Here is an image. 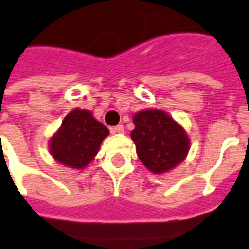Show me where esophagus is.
<instances>
[{"label": "esophagus", "instance_id": "34e87169", "mask_svg": "<svg viewBox=\"0 0 249 249\" xmlns=\"http://www.w3.org/2000/svg\"><path fill=\"white\" fill-rule=\"evenodd\" d=\"M110 132H112V134H123V132H124V127H123L122 124L114 126L110 128Z\"/></svg>", "mask_w": 249, "mask_h": 249}]
</instances>
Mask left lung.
Here are the masks:
<instances>
[{
    "instance_id": "8db88e82",
    "label": "left lung",
    "mask_w": 249,
    "mask_h": 249,
    "mask_svg": "<svg viewBox=\"0 0 249 249\" xmlns=\"http://www.w3.org/2000/svg\"><path fill=\"white\" fill-rule=\"evenodd\" d=\"M134 123L131 137L146 168L154 174H163L184 160L189 139L170 115L160 110H145L135 115Z\"/></svg>"
}]
</instances>
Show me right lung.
Instances as JSON below:
<instances>
[{"label":"right lung","mask_w":249,"mask_h":249,"mask_svg":"<svg viewBox=\"0 0 249 249\" xmlns=\"http://www.w3.org/2000/svg\"><path fill=\"white\" fill-rule=\"evenodd\" d=\"M108 134V128L90 112L75 109L65 117L59 132L51 139L50 150L57 162L71 168H83L96 156Z\"/></svg>","instance_id":"add662e5"}]
</instances>
